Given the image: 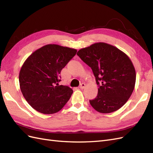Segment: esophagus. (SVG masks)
Returning <instances> with one entry per match:
<instances>
[{
    "instance_id": "1",
    "label": "esophagus",
    "mask_w": 153,
    "mask_h": 153,
    "mask_svg": "<svg viewBox=\"0 0 153 153\" xmlns=\"http://www.w3.org/2000/svg\"><path fill=\"white\" fill-rule=\"evenodd\" d=\"M85 86H86L85 83H82L80 85V86H79V88H81V89H83V88L85 87Z\"/></svg>"
}]
</instances>
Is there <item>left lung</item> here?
Segmentation results:
<instances>
[{"label": "left lung", "instance_id": "8db88e82", "mask_svg": "<svg viewBox=\"0 0 153 153\" xmlns=\"http://www.w3.org/2000/svg\"><path fill=\"white\" fill-rule=\"evenodd\" d=\"M77 55L92 70L99 86L98 92L90 103L100 113L118 110L134 91L136 71L131 60L122 51L105 42L81 48Z\"/></svg>", "mask_w": 153, "mask_h": 153}]
</instances>
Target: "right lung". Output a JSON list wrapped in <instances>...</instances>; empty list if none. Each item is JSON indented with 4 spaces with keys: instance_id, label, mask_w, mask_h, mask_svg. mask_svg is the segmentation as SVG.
Returning <instances> with one entry per match:
<instances>
[{
    "instance_id": "right-lung-1",
    "label": "right lung",
    "mask_w": 153,
    "mask_h": 153,
    "mask_svg": "<svg viewBox=\"0 0 153 153\" xmlns=\"http://www.w3.org/2000/svg\"><path fill=\"white\" fill-rule=\"evenodd\" d=\"M77 50L57 45H46L26 59L19 72L23 96L30 105L45 114L61 110L73 91L59 85L61 70L72 59Z\"/></svg>"
}]
</instances>
